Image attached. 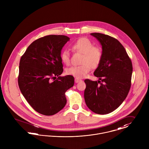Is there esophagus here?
<instances>
[{"label":"esophagus","instance_id":"esophagus-1","mask_svg":"<svg viewBox=\"0 0 149 149\" xmlns=\"http://www.w3.org/2000/svg\"><path fill=\"white\" fill-rule=\"evenodd\" d=\"M82 80H81V79H78V78H75V83H78L79 82H81Z\"/></svg>","mask_w":149,"mask_h":149}]
</instances>
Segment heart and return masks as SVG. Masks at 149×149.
Instances as JSON below:
<instances>
[{
    "instance_id": "1",
    "label": "heart",
    "mask_w": 149,
    "mask_h": 149,
    "mask_svg": "<svg viewBox=\"0 0 149 149\" xmlns=\"http://www.w3.org/2000/svg\"><path fill=\"white\" fill-rule=\"evenodd\" d=\"M72 49L83 54L81 66H73L66 70L68 75H72L77 78H83L86 76L91 69L99 66L102 57V50L94 46L92 42L87 38H82L78 39L71 46ZM61 59L65 65L70 62V53L68 50L63 51L61 54Z\"/></svg>"
}]
</instances>
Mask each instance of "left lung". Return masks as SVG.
I'll return each instance as SVG.
<instances>
[{
	"label": "left lung",
	"mask_w": 149,
	"mask_h": 149,
	"mask_svg": "<svg viewBox=\"0 0 149 149\" xmlns=\"http://www.w3.org/2000/svg\"><path fill=\"white\" fill-rule=\"evenodd\" d=\"M102 45V57L94 74L99 81L85 79L84 97L87 106L98 114L116 109L127 97L131 87L132 61L122 45L116 38L91 33Z\"/></svg>",
	"instance_id": "1"
}]
</instances>
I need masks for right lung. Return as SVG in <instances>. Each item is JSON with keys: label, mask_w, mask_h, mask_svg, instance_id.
I'll list each match as a JSON object with an SVG mask.
<instances>
[{"label": "right lung", "mask_w": 149, "mask_h": 149, "mask_svg": "<svg viewBox=\"0 0 149 149\" xmlns=\"http://www.w3.org/2000/svg\"><path fill=\"white\" fill-rule=\"evenodd\" d=\"M69 40L67 36L56 35L39 38L20 58L19 88L30 106L41 114L52 116L61 111L66 104V91L74 86L72 75L59 77L63 71L61 50Z\"/></svg>", "instance_id": "right-lung-1"}]
</instances>
